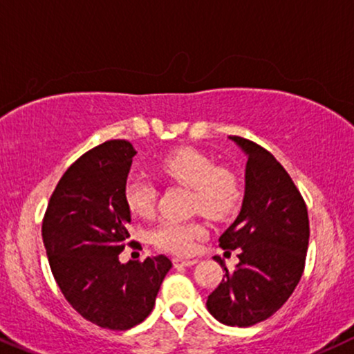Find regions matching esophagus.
<instances>
[{"label": "esophagus", "instance_id": "esophagus-1", "mask_svg": "<svg viewBox=\"0 0 354 354\" xmlns=\"http://www.w3.org/2000/svg\"><path fill=\"white\" fill-rule=\"evenodd\" d=\"M198 263V259L194 258H174L173 265L174 268H181V266H192Z\"/></svg>", "mask_w": 354, "mask_h": 354}]
</instances>
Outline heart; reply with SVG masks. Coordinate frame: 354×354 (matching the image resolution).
<instances>
[{
  "mask_svg": "<svg viewBox=\"0 0 354 354\" xmlns=\"http://www.w3.org/2000/svg\"><path fill=\"white\" fill-rule=\"evenodd\" d=\"M160 173L169 180L189 187V209L212 221H222L235 212L241 199L239 176L225 167H216L203 151L178 149L163 156ZM158 191L144 178H129L124 186V201L133 216L149 217L155 212ZM150 241L158 250L187 254L205 236V229L196 221H163L150 230Z\"/></svg>",
  "mask_w": 354,
  "mask_h": 354,
  "instance_id": "b5f03b06",
  "label": "heart"
}]
</instances>
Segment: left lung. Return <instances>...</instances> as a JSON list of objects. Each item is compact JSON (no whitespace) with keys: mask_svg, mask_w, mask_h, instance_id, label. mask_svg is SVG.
I'll return each mask as SVG.
<instances>
[{"mask_svg":"<svg viewBox=\"0 0 354 354\" xmlns=\"http://www.w3.org/2000/svg\"><path fill=\"white\" fill-rule=\"evenodd\" d=\"M230 138L248 155L245 198L218 241L225 253L239 250L240 263L229 271L214 257L225 274L207 297V310L225 325L250 326L270 319L294 292L310 229L306 201L283 165L248 138Z\"/></svg>","mask_w":354,"mask_h":354,"instance_id":"8db88e82","label":"left lung"}]
</instances>
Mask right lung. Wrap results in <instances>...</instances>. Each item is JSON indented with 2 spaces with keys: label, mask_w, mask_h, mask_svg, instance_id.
I'll return each mask as SVG.
<instances>
[{
  "label": "right lung",
  "mask_w": 354,
  "mask_h": 354,
  "mask_svg": "<svg viewBox=\"0 0 354 354\" xmlns=\"http://www.w3.org/2000/svg\"><path fill=\"white\" fill-rule=\"evenodd\" d=\"M127 140L83 153L60 178L42 221L48 265L66 301L101 328L129 330L153 310L171 261L165 254L122 265L131 210L124 201L132 158Z\"/></svg>",
  "instance_id": "1"
}]
</instances>
